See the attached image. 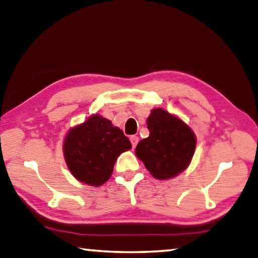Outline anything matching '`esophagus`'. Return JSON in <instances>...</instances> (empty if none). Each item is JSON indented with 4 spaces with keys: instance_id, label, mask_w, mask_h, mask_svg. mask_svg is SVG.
Here are the masks:
<instances>
[{
    "instance_id": "34e87169",
    "label": "esophagus",
    "mask_w": 258,
    "mask_h": 258,
    "mask_svg": "<svg viewBox=\"0 0 258 258\" xmlns=\"http://www.w3.org/2000/svg\"><path fill=\"white\" fill-rule=\"evenodd\" d=\"M130 140H131V143H132V147L133 148L137 147V144L139 142V138L137 137V135H132V137L130 138Z\"/></svg>"
}]
</instances>
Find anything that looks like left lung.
<instances>
[{"mask_svg": "<svg viewBox=\"0 0 258 258\" xmlns=\"http://www.w3.org/2000/svg\"><path fill=\"white\" fill-rule=\"evenodd\" d=\"M147 125L150 135L139 142L135 154L150 174L157 179H168L184 171L196 147L189 126L162 108L151 110Z\"/></svg>", "mask_w": 258, "mask_h": 258, "instance_id": "left-lung-1", "label": "left lung"}]
</instances>
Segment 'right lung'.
Listing matches in <instances>:
<instances>
[{"label":"right lung","instance_id":"add662e5","mask_svg":"<svg viewBox=\"0 0 258 258\" xmlns=\"http://www.w3.org/2000/svg\"><path fill=\"white\" fill-rule=\"evenodd\" d=\"M131 148L123 131L96 114L69 131L63 152L68 168L78 180L100 186L113 174L119 154Z\"/></svg>","mask_w":258,"mask_h":258}]
</instances>
